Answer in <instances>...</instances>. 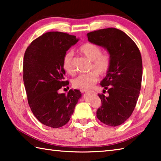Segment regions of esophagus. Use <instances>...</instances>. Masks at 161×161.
<instances>
[{"label":"esophagus","instance_id":"esophagus-1","mask_svg":"<svg viewBox=\"0 0 161 161\" xmlns=\"http://www.w3.org/2000/svg\"><path fill=\"white\" fill-rule=\"evenodd\" d=\"M81 92H85V93H86V92H89V91H87V90H81Z\"/></svg>","mask_w":161,"mask_h":161}]
</instances>
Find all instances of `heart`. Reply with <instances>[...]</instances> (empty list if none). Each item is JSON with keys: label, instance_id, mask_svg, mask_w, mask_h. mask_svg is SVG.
<instances>
[{"label": "heart", "instance_id": "obj_1", "mask_svg": "<svg viewBox=\"0 0 161 161\" xmlns=\"http://www.w3.org/2000/svg\"><path fill=\"white\" fill-rule=\"evenodd\" d=\"M79 50L85 58L91 61L89 69H94V71L78 75L72 80V86L76 89L87 90L91 89L98 81V74L100 76H105L108 72L112 58L109 53L102 52V48L94 43H84L79 48ZM72 56V52H67L62 58V67L65 72L69 75L75 74Z\"/></svg>", "mask_w": 161, "mask_h": 161}]
</instances>
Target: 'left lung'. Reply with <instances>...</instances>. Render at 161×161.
Masks as SVG:
<instances>
[{
  "instance_id": "left-lung-1",
  "label": "left lung",
  "mask_w": 161,
  "mask_h": 161,
  "mask_svg": "<svg viewBox=\"0 0 161 161\" xmlns=\"http://www.w3.org/2000/svg\"><path fill=\"white\" fill-rule=\"evenodd\" d=\"M89 42L102 46L112 62L101 86L108 95L99 94L102 105L97 116L107 126H117L131 115L140 94L143 66L140 50L130 37L119 29L108 28L87 34Z\"/></svg>"
}]
</instances>
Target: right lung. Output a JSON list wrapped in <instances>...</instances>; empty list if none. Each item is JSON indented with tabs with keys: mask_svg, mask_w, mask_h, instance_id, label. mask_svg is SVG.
I'll use <instances>...</instances> for the list:
<instances>
[{
	"mask_svg": "<svg viewBox=\"0 0 161 161\" xmlns=\"http://www.w3.org/2000/svg\"><path fill=\"white\" fill-rule=\"evenodd\" d=\"M75 35L48 32L31 42L24 54L23 81L32 114L42 124L59 128L69 121L81 96L77 89L67 95L58 90L69 84L64 80L62 58L78 42Z\"/></svg>",
	"mask_w": 161,
	"mask_h": 161,
	"instance_id": "right-lung-1",
	"label": "right lung"
}]
</instances>
